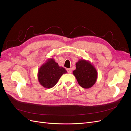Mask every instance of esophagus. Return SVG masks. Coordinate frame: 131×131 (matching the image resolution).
<instances>
[{
  "label": "esophagus",
  "instance_id": "34e87169",
  "mask_svg": "<svg viewBox=\"0 0 131 131\" xmlns=\"http://www.w3.org/2000/svg\"><path fill=\"white\" fill-rule=\"evenodd\" d=\"M67 72H68V73H72V69H71L70 68L67 69Z\"/></svg>",
  "mask_w": 131,
  "mask_h": 131
}]
</instances>
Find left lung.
Listing matches in <instances>:
<instances>
[{
    "mask_svg": "<svg viewBox=\"0 0 131 131\" xmlns=\"http://www.w3.org/2000/svg\"><path fill=\"white\" fill-rule=\"evenodd\" d=\"M76 69L73 73L78 84L84 89H89L96 83L98 73L95 67L90 61L80 59L76 63Z\"/></svg>",
    "mask_w": 131,
    "mask_h": 131,
    "instance_id": "8db88e82",
    "label": "left lung"
}]
</instances>
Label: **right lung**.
<instances>
[{
    "label": "right lung",
    "mask_w": 131,
    "mask_h": 131,
    "mask_svg": "<svg viewBox=\"0 0 131 131\" xmlns=\"http://www.w3.org/2000/svg\"><path fill=\"white\" fill-rule=\"evenodd\" d=\"M67 73L65 68L59 67L53 58H49L38 70V81L43 88L51 89L57 84L62 75Z\"/></svg>",
    "instance_id": "right-lung-1"
}]
</instances>
